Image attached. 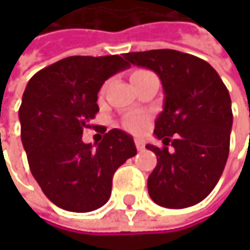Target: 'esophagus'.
Returning <instances> with one entry per match:
<instances>
[{
  "mask_svg": "<svg viewBox=\"0 0 250 250\" xmlns=\"http://www.w3.org/2000/svg\"><path fill=\"white\" fill-rule=\"evenodd\" d=\"M134 143H136L137 150H143V149H145V143H143L142 139H134Z\"/></svg>",
  "mask_w": 250,
  "mask_h": 250,
  "instance_id": "esophagus-1",
  "label": "esophagus"
}]
</instances>
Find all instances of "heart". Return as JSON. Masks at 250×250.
<instances>
[{
    "mask_svg": "<svg viewBox=\"0 0 250 250\" xmlns=\"http://www.w3.org/2000/svg\"><path fill=\"white\" fill-rule=\"evenodd\" d=\"M137 72H142V71H137ZM137 72H134V74H137ZM134 74H133V75H134ZM104 91H105V85L101 88L100 97H103ZM146 125H147V117L143 116V114H139V113L130 114V116H127L125 120H123V127H125V130L131 131V133H142V131L145 130Z\"/></svg>",
    "mask_w": 250,
    "mask_h": 250,
    "instance_id": "obj_1",
    "label": "heart"
}]
</instances>
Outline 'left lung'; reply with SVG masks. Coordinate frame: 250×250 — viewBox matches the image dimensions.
I'll return each mask as SVG.
<instances>
[{
	"instance_id": "1",
	"label": "left lung",
	"mask_w": 250,
	"mask_h": 250,
	"mask_svg": "<svg viewBox=\"0 0 250 250\" xmlns=\"http://www.w3.org/2000/svg\"><path fill=\"white\" fill-rule=\"evenodd\" d=\"M125 58L128 66L158 74L165 95L153 131L164 147L146 145L158 158L147 178L150 198L167 208L198 204L217 185L229 156L233 114L226 85L210 63L172 49Z\"/></svg>"
}]
</instances>
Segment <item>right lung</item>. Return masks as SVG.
Wrapping results in <instances>:
<instances>
[{
	"mask_svg": "<svg viewBox=\"0 0 250 250\" xmlns=\"http://www.w3.org/2000/svg\"><path fill=\"white\" fill-rule=\"evenodd\" d=\"M127 68L119 55L69 56L39 71L25 86L19 117L28 167L44 195L63 210L103 207L114 172L137 153L133 137L119 128L105 133L97 149L82 142L100 110V88Z\"/></svg>",
	"mask_w": 250,
	"mask_h": 250,
	"instance_id": "right-lung-1",
	"label": "right lung"
}]
</instances>
